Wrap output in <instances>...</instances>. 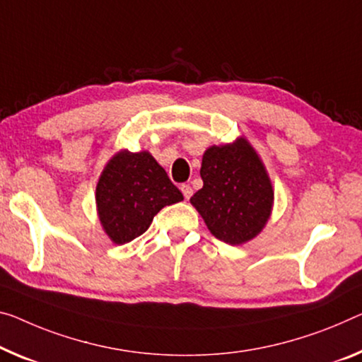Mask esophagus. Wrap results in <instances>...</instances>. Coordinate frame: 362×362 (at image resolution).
<instances>
[{
	"label": "esophagus",
	"mask_w": 362,
	"mask_h": 362,
	"mask_svg": "<svg viewBox=\"0 0 362 362\" xmlns=\"http://www.w3.org/2000/svg\"><path fill=\"white\" fill-rule=\"evenodd\" d=\"M181 192H182V196H185V199H191V196H192V187L189 186V185H182V186H181Z\"/></svg>",
	"instance_id": "34e87169"
}]
</instances>
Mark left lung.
I'll return each mask as SVG.
<instances>
[{
    "label": "left lung",
    "mask_w": 362,
    "mask_h": 362,
    "mask_svg": "<svg viewBox=\"0 0 362 362\" xmlns=\"http://www.w3.org/2000/svg\"><path fill=\"white\" fill-rule=\"evenodd\" d=\"M202 189L191 204L220 241L244 244L262 231L274 207V189L257 152L244 137L205 150Z\"/></svg>",
    "instance_id": "8db88e82"
}]
</instances>
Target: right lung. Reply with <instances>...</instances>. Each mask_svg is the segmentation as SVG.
<instances>
[{"instance_id":"right-lung-1","label":"right lung","mask_w":362,"mask_h":362,"mask_svg":"<svg viewBox=\"0 0 362 362\" xmlns=\"http://www.w3.org/2000/svg\"><path fill=\"white\" fill-rule=\"evenodd\" d=\"M182 199L147 150L116 153L100 175L95 192L100 223L115 244L141 236L160 210Z\"/></svg>"}]
</instances>
